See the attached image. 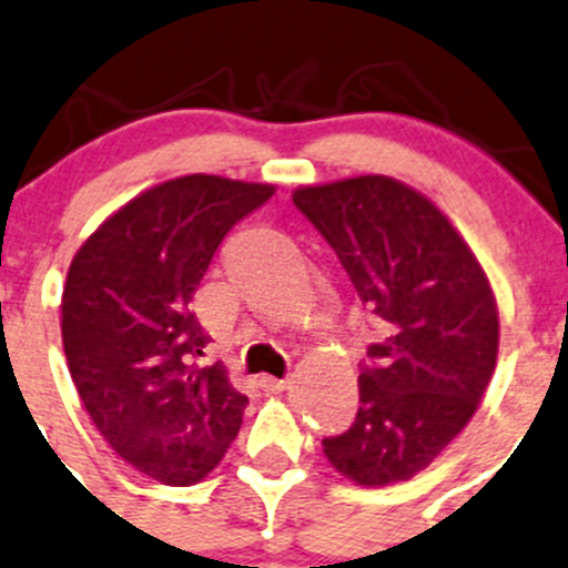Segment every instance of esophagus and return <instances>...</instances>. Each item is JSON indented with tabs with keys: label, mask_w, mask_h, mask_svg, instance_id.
I'll return each mask as SVG.
<instances>
[{
	"label": "esophagus",
	"mask_w": 568,
	"mask_h": 568,
	"mask_svg": "<svg viewBox=\"0 0 568 568\" xmlns=\"http://www.w3.org/2000/svg\"><path fill=\"white\" fill-rule=\"evenodd\" d=\"M285 386H288V378H272V375H264V378H261V389L268 394H280Z\"/></svg>",
	"instance_id": "obj_1"
}]
</instances>
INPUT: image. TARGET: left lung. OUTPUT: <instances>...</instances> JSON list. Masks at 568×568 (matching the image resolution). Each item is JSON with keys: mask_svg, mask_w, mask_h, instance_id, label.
Masks as SVG:
<instances>
[{"mask_svg": "<svg viewBox=\"0 0 568 568\" xmlns=\"http://www.w3.org/2000/svg\"><path fill=\"white\" fill-rule=\"evenodd\" d=\"M294 204L378 326L354 425L324 438V455L364 487L410 479L463 433L495 373L498 307L485 268L433 201L392 176L300 187Z\"/></svg>", "mask_w": 568, "mask_h": 568, "instance_id": "obj_1", "label": "left lung"}]
</instances>
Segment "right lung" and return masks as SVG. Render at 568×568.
<instances>
[{
    "mask_svg": "<svg viewBox=\"0 0 568 568\" xmlns=\"http://www.w3.org/2000/svg\"><path fill=\"white\" fill-rule=\"evenodd\" d=\"M272 184L190 174L111 214L75 253L62 343L89 419L111 449L171 487L201 481L242 427L247 397L223 364L199 367L209 334L190 310L225 234Z\"/></svg>",
    "mask_w": 568,
    "mask_h": 568,
    "instance_id": "right-lung-1",
    "label": "right lung"
}]
</instances>
